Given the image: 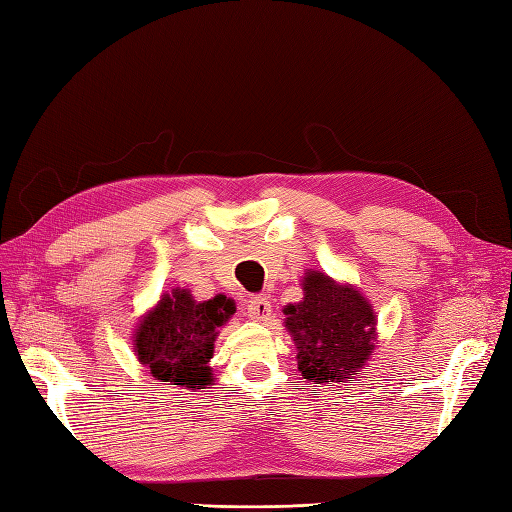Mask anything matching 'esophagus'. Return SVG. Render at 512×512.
<instances>
[{"label": "esophagus", "mask_w": 512, "mask_h": 512, "mask_svg": "<svg viewBox=\"0 0 512 512\" xmlns=\"http://www.w3.org/2000/svg\"><path fill=\"white\" fill-rule=\"evenodd\" d=\"M271 314V301L267 297H252L247 301V316L252 320H267Z\"/></svg>", "instance_id": "34e87169"}]
</instances>
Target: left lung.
Listing matches in <instances>:
<instances>
[{
	"mask_svg": "<svg viewBox=\"0 0 512 512\" xmlns=\"http://www.w3.org/2000/svg\"><path fill=\"white\" fill-rule=\"evenodd\" d=\"M303 290V301L284 309L301 376L329 386L344 382L374 350V309L359 290L339 286L318 271L305 275Z\"/></svg>",
	"mask_w": 512,
	"mask_h": 512,
	"instance_id": "obj_1",
	"label": "left lung"
}]
</instances>
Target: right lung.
Listing matches in <instances>:
<instances>
[{"mask_svg": "<svg viewBox=\"0 0 512 512\" xmlns=\"http://www.w3.org/2000/svg\"><path fill=\"white\" fill-rule=\"evenodd\" d=\"M235 314V303L218 294L196 303L188 290L166 294L141 322L134 339L138 361L151 376L185 389H207L213 374L209 359L218 329Z\"/></svg>", "mask_w": 512, "mask_h": 512, "instance_id": "1", "label": "right lung"}]
</instances>
